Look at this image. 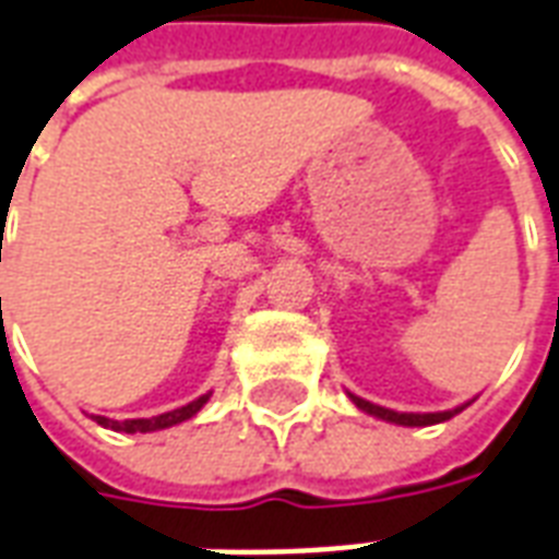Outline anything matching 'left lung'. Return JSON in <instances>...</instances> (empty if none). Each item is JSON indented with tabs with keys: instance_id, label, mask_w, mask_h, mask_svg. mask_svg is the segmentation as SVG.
I'll return each mask as SVG.
<instances>
[{
	"instance_id": "8db88e82",
	"label": "left lung",
	"mask_w": 559,
	"mask_h": 559,
	"mask_svg": "<svg viewBox=\"0 0 559 559\" xmlns=\"http://www.w3.org/2000/svg\"><path fill=\"white\" fill-rule=\"evenodd\" d=\"M348 399H352L360 411L369 413V416H378V419L383 421H395V425H404V428H425V425H437V421H445L451 419V416H457L460 411H466V404H460V407H454V411H442V413H399V411H390V407H381V404L366 402V399H360V395L348 393Z\"/></svg>"
}]
</instances>
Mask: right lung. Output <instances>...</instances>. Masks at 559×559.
<instances>
[{
    "label": "right lung",
    "mask_w": 559,
    "mask_h": 559,
    "mask_svg": "<svg viewBox=\"0 0 559 559\" xmlns=\"http://www.w3.org/2000/svg\"><path fill=\"white\" fill-rule=\"evenodd\" d=\"M207 399H211V393L199 395L195 402L185 404V407H178V411L152 416V419L117 421V419H105V416H93V419L99 421L102 428H110V431H119V433H152V431H164V428H173V425H181V421H187V419H193L195 413L202 411L204 404H207Z\"/></svg>",
    "instance_id": "add662e5"
}]
</instances>
